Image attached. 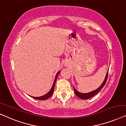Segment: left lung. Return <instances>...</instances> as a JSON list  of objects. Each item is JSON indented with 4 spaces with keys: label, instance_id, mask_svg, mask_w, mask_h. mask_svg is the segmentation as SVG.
<instances>
[{
    "label": "left lung",
    "instance_id": "obj_1",
    "mask_svg": "<svg viewBox=\"0 0 126 126\" xmlns=\"http://www.w3.org/2000/svg\"><path fill=\"white\" fill-rule=\"evenodd\" d=\"M108 71H107V74H106V76H105V79H104V80L103 83H102V84L101 85V86H100L98 89H97L96 90H94V91L90 92H89V93H80V92L77 91V90L75 89L74 87L73 86L74 90V92H75V94H76L77 96L79 97V98H81V99H83V100H87V99H88V98H90V97L94 96V95L98 93V92H99L100 90H101L102 88H103V87L105 85V83H106V82H107V78H108Z\"/></svg>",
    "mask_w": 126,
    "mask_h": 126
}]
</instances>
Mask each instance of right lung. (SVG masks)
I'll return each mask as SVG.
<instances>
[{"label":"right lung","instance_id":"right-lung-1","mask_svg":"<svg viewBox=\"0 0 126 126\" xmlns=\"http://www.w3.org/2000/svg\"><path fill=\"white\" fill-rule=\"evenodd\" d=\"M59 73H60V71H59L58 73H57L56 77H55L54 82H53V85H52V86L51 89L49 90V92H48V93H47L46 94L43 95V96H40V97H32H32H33V98H34V99H36V100H45L48 99V98H49V97H51V95L53 94V90H54L55 82H56V79H57V78H58V75H59Z\"/></svg>","mask_w":126,"mask_h":126}]
</instances>
